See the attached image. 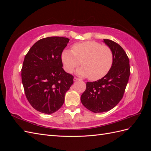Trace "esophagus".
<instances>
[{
  "label": "esophagus",
  "mask_w": 151,
  "mask_h": 151,
  "mask_svg": "<svg viewBox=\"0 0 151 151\" xmlns=\"http://www.w3.org/2000/svg\"><path fill=\"white\" fill-rule=\"evenodd\" d=\"M80 81V79H78V78H77V77H74V81Z\"/></svg>",
  "instance_id": "esophagus-1"
}]
</instances>
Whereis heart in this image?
I'll use <instances>...</instances> for the list:
<instances>
[{
  "mask_svg": "<svg viewBox=\"0 0 151 151\" xmlns=\"http://www.w3.org/2000/svg\"><path fill=\"white\" fill-rule=\"evenodd\" d=\"M72 50H64L61 59L66 72L71 73L81 64L83 67L77 70V74L97 81L106 76L111 69L113 55L111 50L106 45H101L94 41L77 43Z\"/></svg>",
  "mask_w": 151,
  "mask_h": 151,
  "instance_id": "heart-1",
  "label": "heart"
}]
</instances>
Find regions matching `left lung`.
<instances>
[{
  "label": "left lung",
  "instance_id": "1",
  "mask_svg": "<svg viewBox=\"0 0 151 151\" xmlns=\"http://www.w3.org/2000/svg\"><path fill=\"white\" fill-rule=\"evenodd\" d=\"M103 42L113 53L111 69L98 81L88 82L81 96L82 104L93 113L108 111L120 102L130 74L129 59L124 50L112 40L104 39Z\"/></svg>",
  "mask_w": 151,
  "mask_h": 151
}]
</instances>
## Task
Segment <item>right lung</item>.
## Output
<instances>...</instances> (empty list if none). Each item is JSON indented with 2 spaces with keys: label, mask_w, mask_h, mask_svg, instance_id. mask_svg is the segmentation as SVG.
Segmentation results:
<instances>
[{
  "label": "right lung",
  "mask_w": 151,
  "mask_h": 151,
  "mask_svg": "<svg viewBox=\"0 0 151 151\" xmlns=\"http://www.w3.org/2000/svg\"><path fill=\"white\" fill-rule=\"evenodd\" d=\"M69 39L52 36L38 40L26 55L21 70L27 99L36 110L50 115L64 103L74 77L63 69L62 53Z\"/></svg>",
  "instance_id": "right-lung-1"
}]
</instances>
